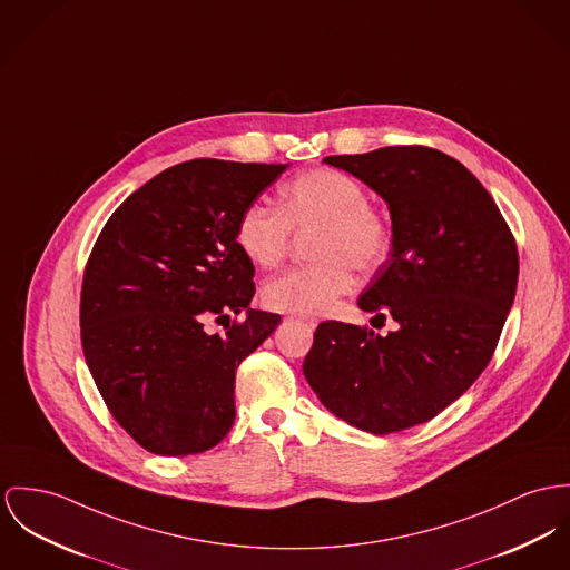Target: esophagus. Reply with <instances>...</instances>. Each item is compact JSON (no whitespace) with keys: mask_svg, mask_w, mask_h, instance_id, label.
Masks as SVG:
<instances>
[{"mask_svg":"<svg viewBox=\"0 0 570 570\" xmlns=\"http://www.w3.org/2000/svg\"><path fill=\"white\" fill-rule=\"evenodd\" d=\"M299 321H302V323H306L307 327H312V330L316 327V318H309V316H302Z\"/></svg>","mask_w":570,"mask_h":570,"instance_id":"1","label":"esophagus"}]
</instances>
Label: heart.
<instances>
[{
    "label": "heart",
    "mask_w": 570,
    "mask_h": 570,
    "mask_svg": "<svg viewBox=\"0 0 570 570\" xmlns=\"http://www.w3.org/2000/svg\"><path fill=\"white\" fill-rule=\"evenodd\" d=\"M312 258L268 279L264 306L302 316H323L350 295L353 266L375 271L391 252V225L368 204L366 188L336 169H314L282 188V206L252 202L236 220L240 252L263 268L286 261L293 234L314 229Z\"/></svg>",
    "instance_id": "heart-1"
}]
</instances>
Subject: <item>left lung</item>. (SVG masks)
Segmentation results:
<instances>
[{
    "mask_svg": "<svg viewBox=\"0 0 570 570\" xmlns=\"http://www.w3.org/2000/svg\"><path fill=\"white\" fill-rule=\"evenodd\" d=\"M380 193L391 258L357 306L399 323L386 336L323 321L304 360L307 384L338 419L394 434L434 419L482 375L517 295V240L462 163L423 145L327 156Z\"/></svg>",
    "mask_w": 570,
    "mask_h": 570,
    "instance_id": "left-lung-1",
    "label": "left lung"
}]
</instances>
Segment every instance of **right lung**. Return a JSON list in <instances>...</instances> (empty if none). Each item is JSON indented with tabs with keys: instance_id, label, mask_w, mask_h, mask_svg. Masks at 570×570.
I'll return each mask as SVG.
<instances>
[{
	"instance_id": "add662e5",
	"label": "right lung",
	"mask_w": 570,
	"mask_h": 570,
	"mask_svg": "<svg viewBox=\"0 0 570 570\" xmlns=\"http://www.w3.org/2000/svg\"><path fill=\"white\" fill-rule=\"evenodd\" d=\"M286 167L179 163L131 193L92 245L80 295L88 371L149 453H202L232 430L236 368L282 321L249 307L254 263L236 220ZM223 317L226 334L208 335L205 323Z\"/></svg>"
}]
</instances>
